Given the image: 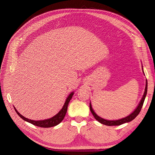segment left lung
I'll list each match as a JSON object with an SVG mask.
<instances>
[{"label":"left lung","instance_id":"1","mask_svg":"<svg viewBox=\"0 0 155 155\" xmlns=\"http://www.w3.org/2000/svg\"><path fill=\"white\" fill-rule=\"evenodd\" d=\"M142 71H143V74L145 75L143 70V66H142ZM147 92V81L146 79V83H145V91H144V93H143V95L142 97L141 100H140V103L138 104V106L134 110V111L132 112V113H130L127 116L125 117V118H123L120 119V120H106V119L101 118L100 116H99L97 114H96V113L94 112V109H92V107L91 102H90V110L92 112V115L94 116V118L97 121H99V122L101 123V124H104V125H108V126H114V125H121V124H124L125 123H128V122H130V121H131L132 120H133L140 113V110H141L142 107L143 106L144 100L145 99V97H146Z\"/></svg>","mask_w":155,"mask_h":155}]
</instances>
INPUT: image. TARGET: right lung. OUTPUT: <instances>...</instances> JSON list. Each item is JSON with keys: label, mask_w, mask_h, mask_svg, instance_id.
Instances as JSON below:
<instances>
[{"label": "right lung", "mask_w": 155, "mask_h": 155, "mask_svg": "<svg viewBox=\"0 0 155 155\" xmlns=\"http://www.w3.org/2000/svg\"><path fill=\"white\" fill-rule=\"evenodd\" d=\"M74 94V92H72L68 96L67 98L66 99V101H65V102H64L63 107H62V109L60 110V111H59L58 113L48 119L43 120H33L26 118L25 116L21 115L19 112L17 111V110L16 109V108H15V107L13 106V107H14V109H15V110L16 111L17 114L19 116L22 120H24L25 121H27V122H29L35 126L40 127H45V128L51 127L56 126L59 124H60L64 119L65 114H66L67 112V108H68V104H69L70 100L72 99Z\"/></svg>", "instance_id": "obj_1"}]
</instances>
